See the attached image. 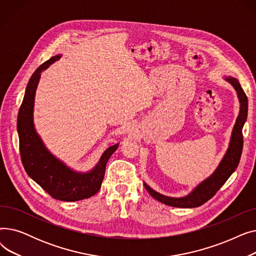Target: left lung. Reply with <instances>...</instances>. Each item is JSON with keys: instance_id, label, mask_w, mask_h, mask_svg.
Returning a JSON list of instances; mask_svg holds the SVG:
<instances>
[{"instance_id": "left-lung-1", "label": "left lung", "mask_w": 256, "mask_h": 256, "mask_svg": "<svg viewBox=\"0 0 256 256\" xmlns=\"http://www.w3.org/2000/svg\"><path fill=\"white\" fill-rule=\"evenodd\" d=\"M223 78L226 82L230 83L234 88L240 102V111L232 132L228 148L221 158L219 165L210 176L199 182L189 194L184 196L172 197L160 194L143 182L145 189L160 202L169 206L180 208H192L202 206L217 193V191L236 171L240 163L242 150H243V134H242V130H243L244 124L247 120L248 98L244 90L242 89L238 78L230 76H224Z\"/></svg>"}]
</instances>
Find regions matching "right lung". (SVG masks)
<instances>
[{
    "instance_id": "obj_1",
    "label": "right lung",
    "mask_w": 256,
    "mask_h": 256,
    "mask_svg": "<svg viewBox=\"0 0 256 256\" xmlns=\"http://www.w3.org/2000/svg\"><path fill=\"white\" fill-rule=\"evenodd\" d=\"M61 57L62 54L52 57L30 78L18 112V132L22 162L28 176L52 198L72 202L89 198L100 191L106 163L118 148L119 142L108 146L96 166L86 172L67 166L46 146L34 124L35 94L42 72Z\"/></svg>"
}]
</instances>
